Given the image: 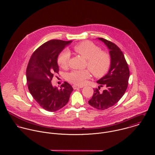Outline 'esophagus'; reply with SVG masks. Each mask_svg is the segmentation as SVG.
<instances>
[{
  "label": "esophagus",
  "mask_w": 155,
  "mask_h": 155,
  "mask_svg": "<svg viewBox=\"0 0 155 155\" xmlns=\"http://www.w3.org/2000/svg\"><path fill=\"white\" fill-rule=\"evenodd\" d=\"M73 88L74 89H76L82 88L83 87L82 86H78L76 85H73Z\"/></svg>",
  "instance_id": "34e87169"
}]
</instances>
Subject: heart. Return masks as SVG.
<instances>
[{
  "label": "heart",
  "instance_id": "obj_1",
  "mask_svg": "<svg viewBox=\"0 0 155 155\" xmlns=\"http://www.w3.org/2000/svg\"><path fill=\"white\" fill-rule=\"evenodd\" d=\"M74 51L87 60V66L94 76L101 77L108 71L110 65V55L106 52L100 51V48L91 42H82L74 46ZM70 57V52L65 50L58 58V64L62 68H66ZM90 77L88 70H76L72 71L67 76L70 82L82 85Z\"/></svg>",
  "mask_w": 155,
  "mask_h": 155
}]
</instances>
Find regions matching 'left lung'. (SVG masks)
<instances>
[{"mask_svg": "<svg viewBox=\"0 0 155 155\" xmlns=\"http://www.w3.org/2000/svg\"><path fill=\"white\" fill-rule=\"evenodd\" d=\"M98 39L109 49L110 67L108 73L97 81L100 87L94 89L88 103L98 110H103L114 106L124 95L128 85L130 70L123 52L116 45L103 38ZM100 86H105L106 89L100 92Z\"/></svg>", "mask_w": 155, "mask_h": 155, "instance_id": "8db88e82", "label": "left lung"}]
</instances>
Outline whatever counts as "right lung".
Instances as JSON below:
<instances>
[{"mask_svg":"<svg viewBox=\"0 0 155 155\" xmlns=\"http://www.w3.org/2000/svg\"><path fill=\"white\" fill-rule=\"evenodd\" d=\"M72 41L51 40L39 47L32 54L26 70L27 83L30 93L46 110L55 111L66 105L73 89L64 82L58 89L51 80L58 72L57 59L60 53Z\"/></svg>","mask_w":155,"mask_h":155,"instance_id":"add662e5","label":"right lung"}]
</instances>
